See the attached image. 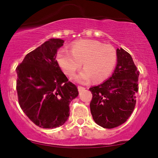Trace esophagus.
<instances>
[{"mask_svg":"<svg viewBox=\"0 0 158 158\" xmlns=\"http://www.w3.org/2000/svg\"><path fill=\"white\" fill-rule=\"evenodd\" d=\"M84 89H85V88H84V86H78V90H79V91H81L84 90Z\"/></svg>","mask_w":158,"mask_h":158,"instance_id":"34e87169","label":"esophagus"}]
</instances>
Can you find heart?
Instances as JSON below:
<instances>
[{"mask_svg": "<svg viewBox=\"0 0 158 158\" xmlns=\"http://www.w3.org/2000/svg\"><path fill=\"white\" fill-rule=\"evenodd\" d=\"M56 60L60 67L69 77H74L83 63L84 69L76 77L79 83L86 84L91 77L95 81H104L111 74L117 62V52L110 44L98 41L83 40L72 45L71 52L58 51Z\"/></svg>", "mask_w": 158, "mask_h": 158, "instance_id": "1", "label": "heart"}]
</instances>
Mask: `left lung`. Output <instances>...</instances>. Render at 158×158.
<instances>
[{"label": "left lung", "instance_id": "obj_1", "mask_svg": "<svg viewBox=\"0 0 158 158\" xmlns=\"http://www.w3.org/2000/svg\"><path fill=\"white\" fill-rule=\"evenodd\" d=\"M117 65L109 79L89 89L90 109L94 121L105 128L124 123L135 109L139 71L123 49H117Z\"/></svg>", "mask_w": 158, "mask_h": 158}]
</instances>
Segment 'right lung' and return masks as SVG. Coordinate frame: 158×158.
Returning <instances> with one entry per match:
<instances>
[{
  "mask_svg": "<svg viewBox=\"0 0 158 158\" xmlns=\"http://www.w3.org/2000/svg\"><path fill=\"white\" fill-rule=\"evenodd\" d=\"M64 41L49 39L30 52L16 68L19 105L30 121L43 128L62 126L69 116V103L78 96L56 60Z\"/></svg>",
  "mask_w": 158,
  "mask_h": 158,
  "instance_id": "1",
  "label": "right lung"
}]
</instances>
